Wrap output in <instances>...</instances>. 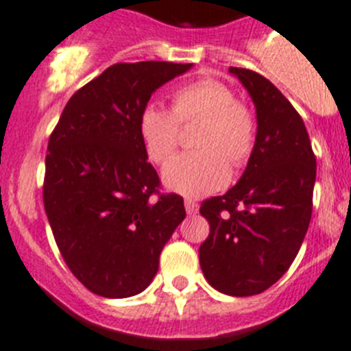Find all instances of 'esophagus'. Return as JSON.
<instances>
[{
    "instance_id": "1",
    "label": "esophagus",
    "mask_w": 351,
    "mask_h": 351,
    "mask_svg": "<svg viewBox=\"0 0 351 351\" xmlns=\"http://www.w3.org/2000/svg\"><path fill=\"white\" fill-rule=\"evenodd\" d=\"M197 208H199V205H197L196 201H194V199H185V210H187L189 215H194V213L197 212Z\"/></svg>"
}]
</instances>
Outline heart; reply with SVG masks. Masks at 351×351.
<instances>
[{"label":"heart","instance_id":"1","mask_svg":"<svg viewBox=\"0 0 351 351\" xmlns=\"http://www.w3.org/2000/svg\"><path fill=\"white\" fill-rule=\"evenodd\" d=\"M194 148L178 155L164 167L162 178L169 191L187 197L206 196L228 184L231 166L240 167L254 152V112L239 102L234 91L217 79L201 77L176 88L171 111L146 106L139 114L138 132L152 162L164 164L180 143V127L199 121Z\"/></svg>","mask_w":351,"mask_h":351}]
</instances>
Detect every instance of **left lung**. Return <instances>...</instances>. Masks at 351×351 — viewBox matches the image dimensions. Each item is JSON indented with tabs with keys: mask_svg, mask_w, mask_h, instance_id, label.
I'll use <instances>...</instances> for the list:
<instances>
[{
	"mask_svg": "<svg viewBox=\"0 0 351 351\" xmlns=\"http://www.w3.org/2000/svg\"><path fill=\"white\" fill-rule=\"evenodd\" d=\"M230 72L254 102L258 134L239 184L201 203L210 234L199 263L217 291L251 297L279 281L298 254L313 213L316 157L302 118L281 91L252 70Z\"/></svg>",
	"mask_w": 351,
	"mask_h": 351,
	"instance_id": "1",
	"label": "left lung"
}]
</instances>
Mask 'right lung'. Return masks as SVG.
Masks as SVG:
<instances>
[{"instance_id":"obj_1","label":"right lung","mask_w":351,"mask_h":351,"mask_svg":"<svg viewBox=\"0 0 351 351\" xmlns=\"http://www.w3.org/2000/svg\"><path fill=\"white\" fill-rule=\"evenodd\" d=\"M191 63H117L70 97L45 155L44 206L70 272L91 293H141L185 219L184 197L160 194L138 120L152 93Z\"/></svg>"}]
</instances>
